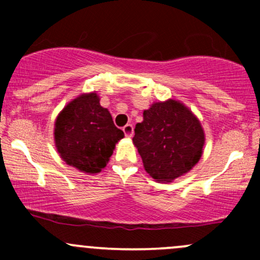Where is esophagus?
I'll return each mask as SVG.
<instances>
[{
  "label": "esophagus",
  "mask_w": 260,
  "mask_h": 260,
  "mask_svg": "<svg viewBox=\"0 0 260 260\" xmlns=\"http://www.w3.org/2000/svg\"><path fill=\"white\" fill-rule=\"evenodd\" d=\"M123 132H124V134H126V137L131 138V137L133 136V126H132V124H126V126L123 127Z\"/></svg>",
  "instance_id": "34e87169"
}]
</instances>
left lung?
Instances as JSON below:
<instances>
[{
	"label": "left lung",
	"instance_id": "left-lung-1",
	"mask_svg": "<svg viewBox=\"0 0 260 260\" xmlns=\"http://www.w3.org/2000/svg\"><path fill=\"white\" fill-rule=\"evenodd\" d=\"M133 143L154 180L172 182L187 174L203 154L205 137L201 122L177 100L154 103L134 128Z\"/></svg>",
	"mask_w": 260,
	"mask_h": 260
}]
</instances>
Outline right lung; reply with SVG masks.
Returning <instances> with one entry per match:
<instances>
[{
    "instance_id": "right-lung-1",
    "label": "right lung",
    "mask_w": 260,
    "mask_h": 260,
    "mask_svg": "<svg viewBox=\"0 0 260 260\" xmlns=\"http://www.w3.org/2000/svg\"><path fill=\"white\" fill-rule=\"evenodd\" d=\"M55 144L66 164L85 174H98L109 162L124 133L96 92L82 94L67 104L55 122Z\"/></svg>"
}]
</instances>
